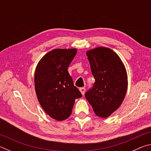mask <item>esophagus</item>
<instances>
[{
	"label": "esophagus",
	"mask_w": 151,
	"mask_h": 151,
	"mask_svg": "<svg viewBox=\"0 0 151 151\" xmlns=\"http://www.w3.org/2000/svg\"><path fill=\"white\" fill-rule=\"evenodd\" d=\"M79 90H80V91H81V94H83V95H84V94H85V87H82V88H80V89H79Z\"/></svg>",
	"instance_id": "esophagus-1"
}]
</instances>
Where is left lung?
Segmentation results:
<instances>
[{
    "instance_id": "obj_1",
    "label": "left lung",
    "mask_w": 151,
    "mask_h": 151,
    "mask_svg": "<svg viewBox=\"0 0 151 151\" xmlns=\"http://www.w3.org/2000/svg\"><path fill=\"white\" fill-rule=\"evenodd\" d=\"M86 56L95 82L85 97L97 116L107 118L124 99L128 86L126 68L116 53L109 48H95L88 50Z\"/></svg>"
}]
</instances>
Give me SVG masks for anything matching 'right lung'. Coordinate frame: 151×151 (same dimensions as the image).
<instances>
[{"instance_id": "add662e5", "label": "right lung", "mask_w": 151, "mask_h": 151, "mask_svg": "<svg viewBox=\"0 0 151 151\" xmlns=\"http://www.w3.org/2000/svg\"><path fill=\"white\" fill-rule=\"evenodd\" d=\"M76 52V48L53 49L36 67L35 87L38 101L46 113L58 121L70 116L75 99L82 96L68 72Z\"/></svg>"}]
</instances>
